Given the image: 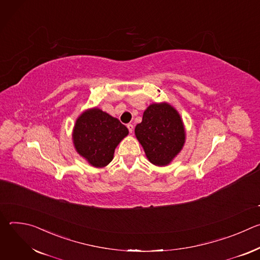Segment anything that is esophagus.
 <instances>
[{
    "instance_id": "34e87169",
    "label": "esophagus",
    "mask_w": 260,
    "mask_h": 260,
    "mask_svg": "<svg viewBox=\"0 0 260 260\" xmlns=\"http://www.w3.org/2000/svg\"><path fill=\"white\" fill-rule=\"evenodd\" d=\"M126 126H127V128H128V132H129V133H133V131H134V125H133L132 123H128Z\"/></svg>"
}]
</instances>
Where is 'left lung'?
<instances>
[{"instance_id":"1","label":"left lung","mask_w":260,"mask_h":260,"mask_svg":"<svg viewBox=\"0 0 260 260\" xmlns=\"http://www.w3.org/2000/svg\"><path fill=\"white\" fill-rule=\"evenodd\" d=\"M135 134L147 158L155 166H167L180 152L185 132L177 111L167 103L152 104L137 124Z\"/></svg>"}]
</instances>
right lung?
I'll return each instance as SVG.
<instances>
[{
    "instance_id": "add662e5",
    "label": "right lung",
    "mask_w": 260,
    "mask_h": 260,
    "mask_svg": "<svg viewBox=\"0 0 260 260\" xmlns=\"http://www.w3.org/2000/svg\"><path fill=\"white\" fill-rule=\"evenodd\" d=\"M128 129L117 118L94 108L77 119L73 141L77 152L95 168L106 167L113 159L114 150Z\"/></svg>"
}]
</instances>
